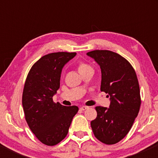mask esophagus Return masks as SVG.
I'll return each mask as SVG.
<instances>
[{
  "instance_id": "34e87169",
  "label": "esophagus",
  "mask_w": 158,
  "mask_h": 158,
  "mask_svg": "<svg viewBox=\"0 0 158 158\" xmlns=\"http://www.w3.org/2000/svg\"><path fill=\"white\" fill-rule=\"evenodd\" d=\"M87 109H88V107H87V106H82V107L80 108V110L81 111H85V110Z\"/></svg>"
}]
</instances>
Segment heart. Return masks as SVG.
<instances>
[{
	"instance_id": "heart-1",
	"label": "heart",
	"mask_w": 158,
	"mask_h": 158,
	"mask_svg": "<svg viewBox=\"0 0 158 158\" xmlns=\"http://www.w3.org/2000/svg\"><path fill=\"white\" fill-rule=\"evenodd\" d=\"M77 69L80 74H82V73H84V72L87 71V70H90V69L93 70L92 69V66H90L89 64H87V63H84V62H82V61L79 62V63H78L77 65Z\"/></svg>"
}]
</instances>
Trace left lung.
<instances>
[{"label":"left lung","instance_id":"left-lung-1","mask_svg":"<svg viewBox=\"0 0 158 158\" xmlns=\"http://www.w3.org/2000/svg\"><path fill=\"white\" fill-rule=\"evenodd\" d=\"M100 66L101 91L110 96L109 109L96 106L97 117L91 122L95 138L106 144L123 139L133 125L141 107V95L135 70L128 60L110 50L87 52Z\"/></svg>","mask_w":158,"mask_h":158}]
</instances>
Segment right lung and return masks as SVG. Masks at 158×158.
<instances>
[{"label": "right lung", "instance_id": "1", "mask_svg": "<svg viewBox=\"0 0 158 158\" xmlns=\"http://www.w3.org/2000/svg\"><path fill=\"white\" fill-rule=\"evenodd\" d=\"M76 55L57 52L44 56L33 65L25 81L22 95L25 119L36 138L46 145H56L66 138L79 111L77 106H64L52 100L60 88L62 69Z\"/></svg>", "mask_w": 158, "mask_h": 158}]
</instances>
